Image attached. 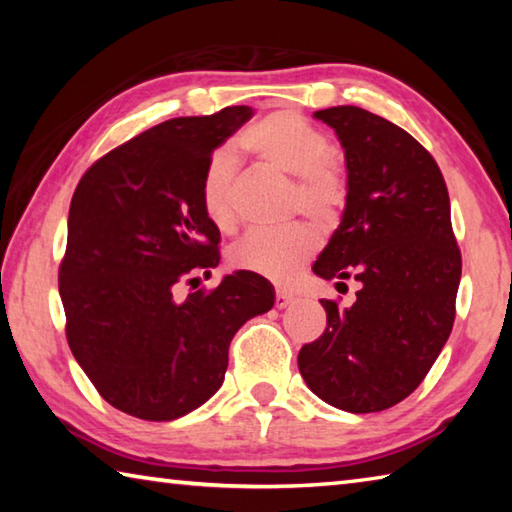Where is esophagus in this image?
Segmentation results:
<instances>
[{
    "label": "esophagus",
    "mask_w": 512,
    "mask_h": 512,
    "mask_svg": "<svg viewBox=\"0 0 512 512\" xmlns=\"http://www.w3.org/2000/svg\"><path fill=\"white\" fill-rule=\"evenodd\" d=\"M291 302H293V296H291V293H287V291H277V293H275V307H277V309L289 307Z\"/></svg>",
    "instance_id": "34e87169"
}]
</instances>
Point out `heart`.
I'll return each mask as SVG.
<instances>
[{
    "label": "heart",
    "mask_w": 512,
    "mask_h": 512,
    "mask_svg": "<svg viewBox=\"0 0 512 512\" xmlns=\"http://www.w3.org/2000/svg\"><path fill=\"white\" fill-rule=\"evenodd\" d=\"M239 144L268 167L296 178L293 205L314 221L327 223L339 214L348 196L343 169L329 160V140L305 117L291 110H275L255 121L239 137ZM237 173L235 153H214L203 171L201 203L216 230L235 228L232 180ZM316 235L305 223H291L280 230H253L230 250V264L237 271L255 273L273 282H287L314 255Z\"/></svg>",
    "instance_id": "heart-1"
}]
</instances>
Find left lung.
I'll use <instances>...</instances> for the list:
<instances>
[{"label": "left lung", "instance_id": "left-lung-1", "mask_svg": "<svg viewBox=\"0 0 512 512\" xmlns=\"http://www.w3.org/2000/svg\"><path fill=\"white\" fill-rule=\"evenodd\" d=\"M345 153L341 225L318 255L323 280H357L352 307L320 300L327 327L302 345L311 393L350 413L391 409L427 377L452 334L461 250L443 173L424 146L357 106L316 110Z\"/></svg>", "mask_w": 512, "mask_h": 512}]
</instances>
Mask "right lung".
Instances as JSON below:
<instances>
[{
	"mask_svg": "<svg viewBox=\"0 0 512 512\" xmlns=\"http://www.w3.org/2000/svg\"><path fill=\"white\" fill-rule=\"evenodd\" d=\"M250 117L253 108L230 106L162 121L94 162L72 196L58 271L67 343L103 400L133 418L176 420L210 400L232 336L275 302L273 284L246 271L173 298L219 264L201 180Z\"/></svg>",
	"mask_w": 512,
	"mask_h": 512,
	"instance_id": "obj_1",
	"label": "right lung"
}]
</instances>
